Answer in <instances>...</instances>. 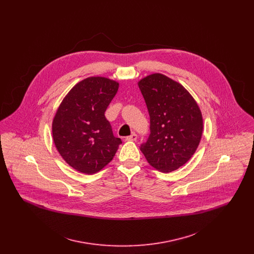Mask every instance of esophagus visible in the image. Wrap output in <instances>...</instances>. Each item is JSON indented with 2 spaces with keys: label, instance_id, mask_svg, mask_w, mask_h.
I'll use <instances>...</instances> for the list:
<instances>
[{
  "label": "esophagus",
  "instance_id": "esophagus-1",
  "mask_svg": "<svg viewBox=\"0 0 254 254\" xmlns=\"http://www.w3.org/2000/svg\"><path fill=\"white\" fill-rule=\"evenodd\" d=\"M126 140H127V141H136V140H137V134L132 133L130 136H127V137L126 138Z\"/></svg>",
  "mask_w": 254,
  "mask_h": 254
}]
</instances>
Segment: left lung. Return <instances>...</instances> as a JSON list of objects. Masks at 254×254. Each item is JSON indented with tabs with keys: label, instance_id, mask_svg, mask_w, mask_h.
I'll return each instance as SVG.
<instances>
[{
	"label": "left lung",
	"instance_id": "1",
	"mask_svg": "<svg viewBox=\"0 0 254 254\" xmlns=\"http://www.w3.org/2000/svg\"><path fill=\"white\" fill-rule=\"evenodd\" d=\"M138 85L150 118V134L140 149L154 169L171 172L192 157L199 145L201 110L183 85L163 74L148 75Z\"/></svg>",
	"mask_w": 254,
	"mask_h": 254
}]
</instances>
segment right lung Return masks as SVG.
I'll return each instance as SVG.
<instances>
[{"instance_id": "obj_1", "label": "right lung", "mask_w": 254, "mask_h": 254, "mask_svg": "<svg viewBox=\"0 0 254 254\" xmlns=\"http://www.w3.org/2000/svg\"><path fill=\"white\" fill-rule=\"evenodd\" d=\"M119 84L105 77H89L64 98L52 122V136L63 159L77 171L93 174L113 159L121 139L105 116Z\"/></svg>"}]
</instances>
